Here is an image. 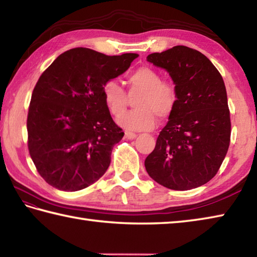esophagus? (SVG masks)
<instances>
[{
  "instance_id": "1",
  "label": "esophagus",
  "mask_w": 257,
  "mask_h": 257,
  "mask_svg": "<svg viewBox=\"0 0 257 257\" xmlns=\"http://www.w3.org/2000/svg\"><path fill=\"white\" fill-rule=\"evenodd\" d=\"M136 137H137V135H136L135 133H132V132H125L124 133V138L125 139L132 140V139H135Z\"/></svg>"
}]
</instances>
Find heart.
<instances>
[{
	"mask_svg": "<svg viewBox=\"0 0 257 257\" xmlns=\"http://www.w3.org/2000/svg\"><path fill=\"white\" fill-rule=\"evenodd\" d=\"M128 94L114 80H108L102 87L105 107L113 117L119 118L127 107V95H139L134 102L136 109L119 119V124L129 130H148L155 127L156 115L165 120L177 105L178 91L170 81H164L156 70L140 67L128 75Z\"/></svg>",
	"mask_w": 257,
	"mask_h": 257,
	"instance_id": "obj_1",
	"label": "heart"
}]
</instances>
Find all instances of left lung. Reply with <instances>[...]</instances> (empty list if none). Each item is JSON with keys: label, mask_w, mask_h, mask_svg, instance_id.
Segmentation results:
<instances>
[{"label": "left lung", "mask_w": 257, "mask_h": 257, "mask_svg": "<svg viewBox=\"0 0 257 257\" xmlns=\"http://www.w3.org/2000/svg\"><path fill=\"white\" fill-rule=\"evenodd\" d=\"M147 61L169 72L178 101L145 160L146 170L169 189L199 187L217 174L229 147L224 80L206 55L185 45L149 54Z\"/></svg>", "instance_id": "left-lung-1"}]
</instances>
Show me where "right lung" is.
<instances>
[{
    "mask_svg": "<svg viewBox=\"0 0 257 257\" xmlns=\"http://www.w3.org/2000/svg\"><path fill=\"white\" fill-rule=\"evenodd\" d=\"M137 57L74 48L39 78L29 105L28 148L38 173L52 187L77 192L107 172L113 146L124 134L105 107L102 87Z\"/></svg>",
    "mask_w": 257,
    "mask_h": 257,
    "instance_id": "obj_1",
    "label": "right lung"
}]
</instances>
